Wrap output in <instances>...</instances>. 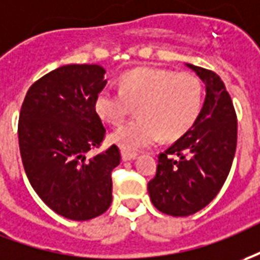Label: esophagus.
Instances as JSON below:
<instances>
[{
  "mask_svg": "<svg viewBox=\"0 0 260 260\" xmlns=\"http://www.w3.org/2000/svg\"><path fill=\"white\" fill-rule=\"evenodd\" d=\"M121 155H122V159L123 160H132L135 159V156H137V152H131V151H121Z\"/></svg>",
  "mask_w": 260,
  "mask_h": 260,
  "instance_id": "34e87169",
  "label": "esophagus"
}]
</instances>
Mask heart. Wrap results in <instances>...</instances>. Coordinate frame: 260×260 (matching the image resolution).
<instances>
[{"instance_id":"heart-1","label":"heart","mask_w":260,"mask_h":260,"mask_svg":"<svg viewBox=\"0 0 260 260\" xmlns=\"http://www.w3.org/2000/svg\"><path fill=\"white\" fill-rule=\"evenodd\" d=\"M204 104V86L190 72L135 68L119 78V89L104 88L95 100L96 114L111 125L122 123L137 108L138 116L114 131L112 144L137 151L159 141H174L195 125Z\"/></svg>"}]
</instances>
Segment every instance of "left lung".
Returning a JSON list of instances; mask_svg holds the SVG:
<instances>
[{
  "mask_svg": "<svg viewBox=\"0 0 260 260\" xmlns=\"http://www.w3.org/2000/svg\"><path fill=\"white\" fill-rule=\"evenodd\" d=\"M206 85L195 125L158 155L156 175L148 182L153 206L171 216H189L218 195L234 162L238 121L231 95L213 71L186 63Z\"/></svg>",
  "mask_w": 260,
  "mask_h": 260,
  "instance_id": "8db88e82",
  "label": "left lung"
}]
</instances>
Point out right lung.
<instances>
[{"instance_id":"1","label":"right lung","mask_w":260,"mask_h":260,"mask_svg":"<svg viewBox=\"0 0 260 260\" xmlns=\"http://www.w3.org/2000/svg\"><path fill=\"white\" fill-rule=\"evenodd\" d=\"M100 65L71 63L35 81L26 92L18 121L19 152L34 190L58 215L88 220L112 202V171L121 152L112 145L93 158L107 129L95 111L105 88Z\"/></svg>"}]
</instances>
